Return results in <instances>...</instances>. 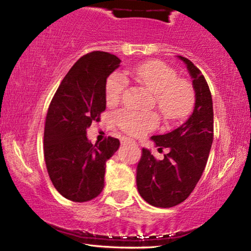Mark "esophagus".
Listing matches in <instances>:
<instances>
[{
    "label": "esophagus",
    "mask_w": 251,
    "mask_h": 251,
    "mask_svg": "<svg viewBox=\"0 0 251 251\" xmlns=\"http://www.w3.org/2000/svg\"><path fill=\"white\" fill-rule=\"evenodd\" d=\"M122 144L123 145H127V144H135V141H133V139H130V138H127V137H123Z\"/></svg>",
    "instance_id": "esophagus-1"
}]
</instances>
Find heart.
I'll use <instances>...</instances> for the list:
<instances>
[{"label":"heart","mask_w":251,"mask_h":251,"mask_svg":"<svg viewBox=\"0 0 251 251\" xmlns=\"http://www.w3.org/2000/svg\"><path fill=\"white\" fill-rule=\"evenodd\" d=\"M124 74L152 93L154 103L167 121L186 117L195 104V92L187 80L178 78L175 70L160 61H148L127 69ZM128 82L121 73H113L106 80L105 99L108 105H116L124 94ZM114 121L127 134L139 136L155 128L158 116L154 112L138 113L118 110Z\"/></svg>","instance_id":"1"}]
</instances>
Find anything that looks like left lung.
<instances>
[{"instance_id": "left-lung-1", "label": "left lung", "mask_w": 251, "mask_h": 251, "mask_svg": "<svg viewBox=\"0 0 251 251\" xmlns=\"http://www.w3.org/2000/svg\"><path fill=\"white\" fill-rule=\"evenodd\" d=\"M185 63L193 78L195 107L184 124L165 135L152 136L159 150L168 148L163 160H156L143 148L137 166V189L151 206L169 208L189 196L206 167L214 139V109L209 86L201 72L188 58Z\"/></svg>"}]
</instances>
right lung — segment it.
Returning a JSON list of instances; mask_svg holds the SVG:
<instances>
[{
    "label": "right lung",
    "mask_w": 251,
    "mask_h": 251,
    "mask_svg": "<svg viewBox=\"0 0 251 251\" xmlns=\"http://www.w3.org/2000/svg\"><path fill=\"white\" fill-rule=\"evenodd\" d=\"M120 63L107 52L84 55L63 78L50 104L44 128L46 168L57 192L72 201L99 196L105 185L106 161L120 147V141L110 136L95 145L86 136L106 108V79Z\"/></svg>",
    "instance_id": "obj_1"
}]
</instances>
